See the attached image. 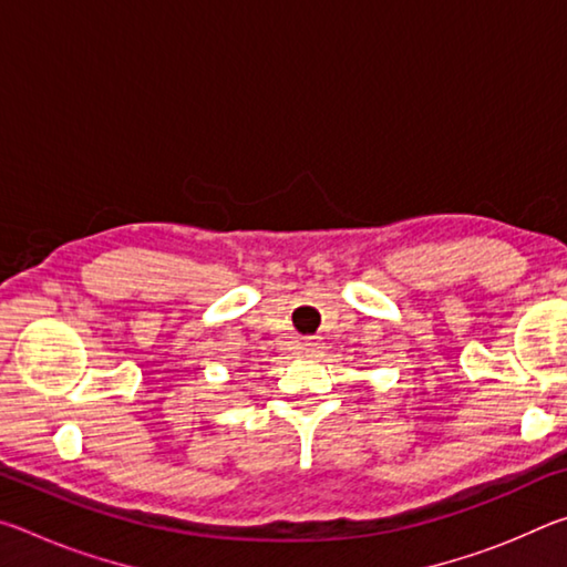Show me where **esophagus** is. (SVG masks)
I'll return each mask as SVG.
<instances>
[{"instance_id": "esophagus-1", "label": "esophagus", "mask_w": 567, "mask_h": 567, "mask_svg": "<svg viewBox=\"0 0 567 567\" xmlns=\"http://www.w3.org/2000/svg\"><path fill=\"white\" fill-rule=\"evenodd\" d=\"M302 352H305V354H315V352H318V342L307 340V342L302 344Z\"/></svg>"}]
</instances>
